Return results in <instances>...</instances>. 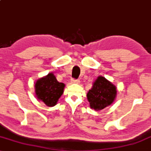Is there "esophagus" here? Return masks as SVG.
<instances>
[{
	"mask_svg": "<svg viewBox=\"0 0 151 151\" xmlns=\"http://www.w3.org/2000/svg\"><path fill=\"white\" fill-rule=\"evenodd\" d=\"M71 82L72 83H80V80L79 79H75V78H72V80H71Z\"/></svg>",
	"mask_w": 151,
	"mask_h": 151,
	"instance_id": "1",
	"label": "esophagus"
}]
</instances>
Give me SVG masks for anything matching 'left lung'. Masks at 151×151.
<instances>
[{
	"label": "left lung",
	"instance_id": "left-lung-1",
	"mask_svg": "<svg viewBox=\"0 0 151 151\" xmlns=\"http://www.w3.org/2000/svg\"><path fill=\"white\" fill-rule=\"evenodd\" d=\"M117 90L112 83L102 76H99L92 88L87 94L90 107L99 111L110 105L114 101Z\"/></svg>",
	"mask_w": 151,
	"mask_h": 151
}]
</instances>
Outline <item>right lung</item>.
Instances as JSON below:
<instances>
[{"mask_svg":"<svg viewBox=\"0 0 151 151\" xmlns=\"http://www.w3.org/2000/svg\"><path fill=\"white\" fill-rule=\"evenodd\" d=\"M65 84L59 82L52 73H48L45 78L37 81L35 88L36 94L48 106L56 105L58 100L63 93Z\"/></svg>","mask_w":151,"mask_h":151,"instance_id":"1","label":"right lung"}]
</instances>
